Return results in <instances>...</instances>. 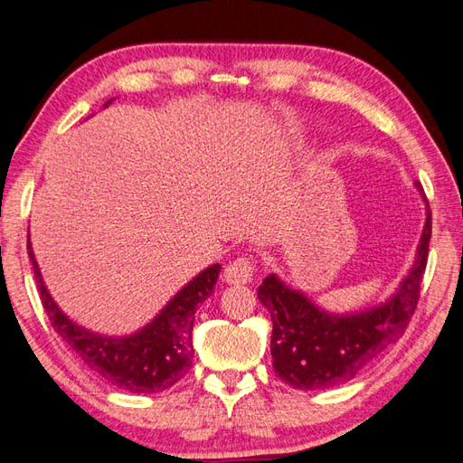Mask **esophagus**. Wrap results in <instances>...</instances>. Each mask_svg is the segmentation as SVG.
I'll list each match as a JSON object with an SVG mask.
<instances>
[{
	"label": "esophagus",
	"instance_id": "34e87169",
	"mask_svg": "<svg viewBox=\"0 0 463 463\" xmlns=\"http://www.w3.org/2000/svg\"><path fill=\"white\" fill-rule=\"evenodd\" d=\"M254 270H257V262L249 257H241L226 264L224 280L229 284H247L252 280Z\"/></svg>",
	"mask_w": 463,
	"mask_h": 463
}]
</instances>
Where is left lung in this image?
Segmentation results:
<instances>
[{
  "label": "left lung",
  "mask_w": 463,
  "mask_h": 463,
  "mask_svg": "<svg viewBox=\"0 0 463 463\" xmlns=\"http://www.w3.org/2000/svg\"><path fill=\"white\" fill-rule=\"evenodd\" d=\"M416 186L420 189V183ZM430 237L431 213L428 209L408 277L386 302L360 312L322 310L307 294L290 288L277 274H269L259 287V300L270 312V354L279 378L297 390L338 386L398 342L418 307Z\"/></svg>",
  "instance_id": "obj_1"
}]
</instances>
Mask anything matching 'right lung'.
<instances>
[{
    "label": "right lung",
    "instance_id": "right-lung-1",
    "mask_svg": "<svg viewBox=\"0 0 463 463\" xmlns=\"http://www.w3.org/2000/svg\"><path fill=\"white\" fill-rule=\"evenodd\" d=\"M27 254L33 267L39 297H42L52 326L77 356L101 378L117 388L133 392V394H155V392L171 388L191 368L194 356V312L213 294L221 264H213L196 274L146 326L131 336L115 338L85 330L80 324L69 320L45 288L29 237Z\"/></svg>",
    "mask_w": 463,
    "mask_h": 463
}]
</instances>
